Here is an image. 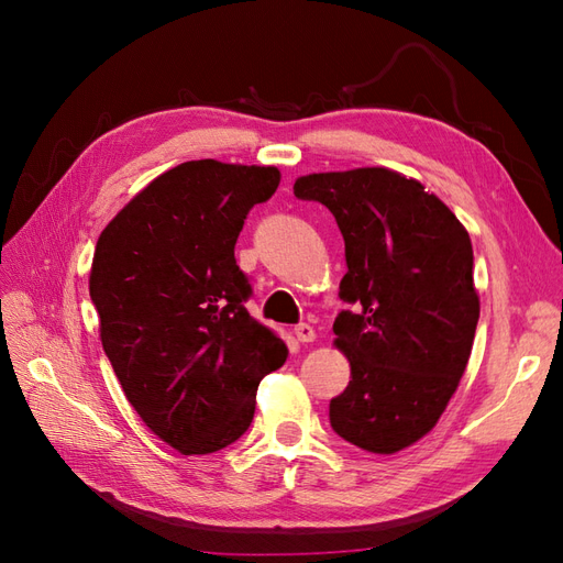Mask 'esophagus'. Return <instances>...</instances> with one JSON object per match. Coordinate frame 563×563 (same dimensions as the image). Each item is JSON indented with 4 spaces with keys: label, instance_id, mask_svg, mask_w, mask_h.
<instances>
[{
    "label": "esophagus",
    "instance_id": "esophagus-1",
    "mask_svg": "<svg viewBox=\"0 0 563 563\" xmlns=\"http://www.w3.org/2000/svg\"><path fill=\"white\" fill-rule=\"evenodd\" d=\"M294 335H296L298 343H314V338H317V333H314L310 323H298V327L294 329Z\"/></svg>",
    "mask_w": 563,
    "mask_h": 563
}]
</instances>
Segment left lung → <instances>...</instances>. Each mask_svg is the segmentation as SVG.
Returning a JSON list of instances; mask_svg holds the SVG:
<instances>
[{
    "instance_id": "8db88e82",
    "label": "left lung",
    "mask_w": 563,
    "mask_h": 563,
    "mask_svg": "<svg viewBox=\"0 0 563 563\" xmlns=\"http://www.w3.org/2000/svg\"><path fill=\"white\" fill-rule=\"evenodd\" d=\"M345 240L340 298L356 310L333 321L350 385L331 399V428L368 453L413 446L439 422L467 368L479 294L465 225L416 178L385 166L300 176Z\"/></svg>"
}]
</instances>
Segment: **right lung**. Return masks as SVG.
<instances>
[{
	"label": "right lung",
	"instance_id": "add662e5",
	"mask_svg": "<svg viewBox=\"0 0 563 563\" xmlns=\"http://www.w3.org/2000/svg\"><path fill=\"white\" fill-rule=\"evenodd\" d=\"M277 166L185 162L147 183L93 251L89 291L100 343L129 404L168 446L207 455L253 420L255 391L286 343L244 308L234 244Z\"/></svg>",
	"mask_w": 563,
	"mask_h": 563
}]
</instances>
